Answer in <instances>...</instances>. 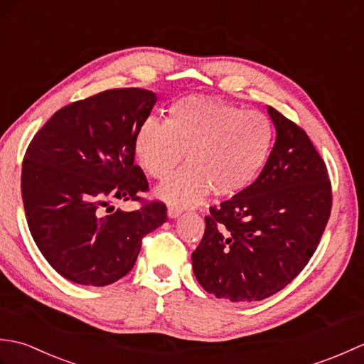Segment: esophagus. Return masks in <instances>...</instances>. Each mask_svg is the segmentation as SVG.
Wrapping results in <instances>:
<instances>
[{
  "mask_svg": "<svg viewBox=\"0 0 364 364\" xmlns=\"http://www.w3.org/2000/svg\"><path fill=\"white\" fill-rule=\"evenodd\" d=\"M181 213H183V211L180 210V208H176V206H168V208H167V215H168L170 219L180 218Z\"/></svg>",
  "mask_w": 364,
  "mask_h": 364,
  "instance_id": "1",
  "label": "esophagus"
}]
</instances>
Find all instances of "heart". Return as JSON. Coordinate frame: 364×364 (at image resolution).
<instances>
[{
  "label": "heart",
  "mask_w": 364,
  "mask_h": 364,
  "mask_svg": "<svg viewBox=\"0 0 364 364\" xmlns=\"http://www.w3.org/2000/svg\"><path fill=\"white\" fill-rule=\"evenodd\" d=\"M274 141L267 115L213 98L188 97L170 106L167 122L144 120L134 150L142 168L156 180L172 175L186 153L188 167L156 194L170 205L191 206L210 191L231 197L249 188L266 167Z\"/></svg>",
  "instance_id": "heart-1"
}]
</instances>
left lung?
Segmentation results:
<instances>
[{
    "instance_id": "1",
    "label": "left lung",
    "mask_w": 364,
    "mask_h": 364,
    "mask_svg": "<svg viewBox=\"0 0 364 364\" xmlns=\"http://www.w3.org/2000/svg\"><path fill=\"white\" fill-rule=\"evenodd\" d=\"M277 139L249 188L210 208L192 269L218 299L257 301L291 283L318 249L331 211L326 162L310 137L272 106Z\"/></svg>"
}]
</instances>
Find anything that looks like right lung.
<instances>
[{"mask_svg":"<svg viewBox=\"0 0 364 364\" xmlns=\"http://www.w3.org/2000/svg\"><path fill=\"white\" fill-rule=\"evenodd\" d=\"M156 94L111 89L64 106L37 131L21 168V197L34 242L50 266L78 284L106 286L136 264L142 237L167 220L166 205L111 210L149 191L134 164V139Z\"/></svg>","mask_w":364,"mask_h":364,"instance_id":"add662e5","label":"right lung"}]
</instances>
